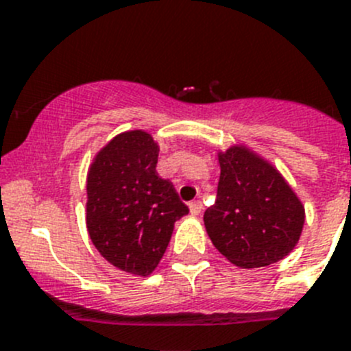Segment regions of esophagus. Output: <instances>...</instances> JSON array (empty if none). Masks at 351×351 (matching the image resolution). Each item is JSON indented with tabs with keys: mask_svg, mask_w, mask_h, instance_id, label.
<instances>
[{
	"mask_svg": "<svg viewBox=\"0 0 351 351\" xmlns=\"http://www.w3.org/2000/svg\"><path fill=\"white\" fill-rule=\"evenodd\" d=\"M189 209H191L192 216H199V215H201V211H202V204L199 201H194V202H191V204H189Z\"/></svg>",
	"mask_w": 351,
	"mask_h": 351,
	"instance_id": "esophagus-1",
	"label": "esophagus"
}]
</instances>
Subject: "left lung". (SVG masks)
Returning <instances> with one entry per match:
<instances>
[{"instance_id":"obj_1","label":"left lung","mask_w":351,"mask_h":351,"mask_svg":"<svg viewBox=\"0 0 351 351\" xmlns=\"http://www.w3.org/2000/svg\"><path fill=\"white\" fill-rule=\"evenodd\" d=\"M218 195L204 213L213 245L241 268L284 260L304 225V206L293 186L270 160L241 143L218 152Z\"/></svg>"}]
</instances>
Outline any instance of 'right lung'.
Here are the masks:
<instances>
[{"label":"right lung","mask_w":351,"mask_h":351,"mask_svg":"<svg viewBox=\"0 0 351 351\" xmlns=\"http://www.w3.org/2000/svg\"><path fill=\"white\" fill-rule=\"evenodd\" d=\"M159 145L123 131L95 154L86 176V228L98 253L126 274L156 270L175 221L189 213L171 182L157 176Z\"/></svg>","instance_id":"right-lung-1"}]
</instances>
